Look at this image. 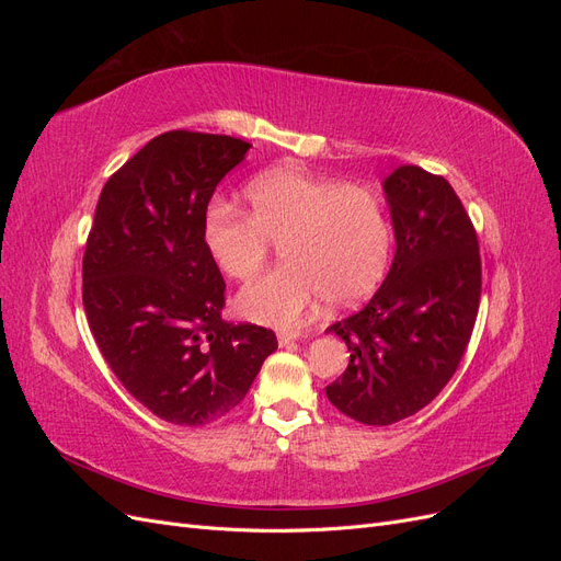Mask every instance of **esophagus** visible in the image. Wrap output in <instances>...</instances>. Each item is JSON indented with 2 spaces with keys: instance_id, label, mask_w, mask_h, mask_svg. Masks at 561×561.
I'll return each mask as SVG.
<instances>
[{
  "instance_id": "34e87169",
  "label": "esophagus",
  "mask_w": 561,
  "mask_h": 561,
  "mask_svg": "<svg viewBox=\"0 0 561 561\" xmlns=\"http://www.w3.org/2000/svg\"><path fill=\"white\" fill-rule=\"evenodd\" d=\"M297 339H299L297 332H280V334H278V344H280V346H290V344L297 342Z\"/></svg>"
}]
</instances>
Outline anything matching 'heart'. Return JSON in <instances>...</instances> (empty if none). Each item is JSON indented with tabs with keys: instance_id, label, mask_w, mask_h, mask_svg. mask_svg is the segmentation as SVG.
Here are the masks:
<instances>
[{
	"instance_id": "heart-1",
	"label": "heart",
	"mask_w": 561,
	"mask_h": 561,
	"mask_svg": "<svg viewBox=\"0 0 561 561\" xmlns=\"http://www.w3.org/2000/svg\"><path fill=\"white\" fill-rule=\"evenodd\" d=\"M250 215L215 203L203 219V245L233 280H248L280 243L285 264L245 285L239 309L262 325L295 330L322 301L353 307L377 290L393 252V225L383 198L297 168L254 178Z\"/></svg>"
}]
</instances>
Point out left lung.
Returning <instances> with one entry per match:
<instances>
[{"instance_id": "left-lung-1", "label": "left lung", "mask_w": 561, "mask_h": 561, "mask_svg": "<svg viewBox=\"0 0 561 561\" xmlns=\"http://www.w3.org/2000/svg\"><path fill=\"white\" fill-rule=\"evenodd\" d=\"M383 194L393 264L358 313L328 328L351 351L328 400L367 426H390L437 398L463 358L482 293L478 233L451 184L398 165Z\"/></svg>"}]
</instances>
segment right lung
Masks as SVG:
<instances>
[{
  "label": "right lung",
  "instance_id": "add662e5",
  "mask_svg": "<svg viewBox=\"0 0 561 561\" xmlns=\"http://www.w3.org/2000/svg\"><path fill=\"white\" fill-rule=\"evenodd\" d=\"M252 145L171 130L103 186L83 252V309L128 393L175 426L229 414L278 348L271 330L222 318L225 278L203 245L208 203Z\"/></svg>",
  "mask_w": 561,
  "mask_h": 561
}]
</instances>
